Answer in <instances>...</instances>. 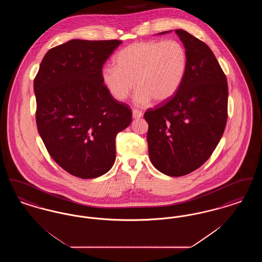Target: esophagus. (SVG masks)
Returning <instances> with one entry per match:
<instances>
[{
	"label": "esophagus",
	"instance_id": "1",
	"mask_svg": "<svg viewBox=\"0 0 262 262\" xmlns=\"http://www.w3.org/2000/svg\"><path fill=\"white\" fill-rule=\"evenodd\" d=\"M133 117H134V119H139L142 117V112L135 109V110H133Z\"/></svg>",
	"mask_w": 262,
	"mask_h": 262
}]
</instances>
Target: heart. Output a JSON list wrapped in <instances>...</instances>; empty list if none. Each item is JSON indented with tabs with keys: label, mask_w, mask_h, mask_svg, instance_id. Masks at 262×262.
Listing matches in <instances>:
<instances>
[{
	"label": "heart",
	"mask_w": 262,
	"mask_h": 262,
	"mask_svg": "<svg viewBox=\"0 0 262 262\" xmlns=\"http://www.w3.org/2000/svg\"><path fill=\"white\" fill-rule=\"evenodd\" d=\"M115 67L102 71V80L113 97L124 101L137 86L135 102L145 106L150 101L171 99L187 74V49L174 39L145 41L128 45L114 58Z\"/></svg>",
	"instance_id": "1"
}]
</instances>
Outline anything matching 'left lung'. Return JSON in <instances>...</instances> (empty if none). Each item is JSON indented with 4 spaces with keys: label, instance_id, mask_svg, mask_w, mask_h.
Returning <instances> with one entry per match:
<instances>
[{
    "label": "left lung",
    "instance_id": "left-lung-1",
    "mask_svg": "<svg viewBox=\"0 0 262 262\" xmlns=\"http://www.w3.org/2000/svg\"><path fill=\"white\" fill-rule=\"evenodd\" d=\"M161 32L159 34L168 33ZM188 56L182 86L171 99L144 113L153 166L170 177L189 174L206 162L228 119V83L211 49L186 30H174Z\"/></svg>",
    "mask_w": 262,
    "mask_h": 262
}]
</instances>
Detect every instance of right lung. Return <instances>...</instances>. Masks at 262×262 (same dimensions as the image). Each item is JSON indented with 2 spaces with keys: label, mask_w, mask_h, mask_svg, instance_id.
Returning <instances> with one entry per match:
<instances>
[{
  "label": "right lung",
  "mask_w": 262,
  "mask_h": 262,
  "mask_svg": "<svg viewBox=\"0 0 262 262\" xmlns=\"http://www.w3.org/2000/svg\"><path fill=\"white\" fill-rule=\"evenodd\" d=\"M121 43L71 40L46 53L34 78L38 133L54 161L75 177L106 174L116 137L132 123V109L102 80L103 64Z\"/></svg>",
  "instance_id": "right-lung-1"
}]
</instances>
